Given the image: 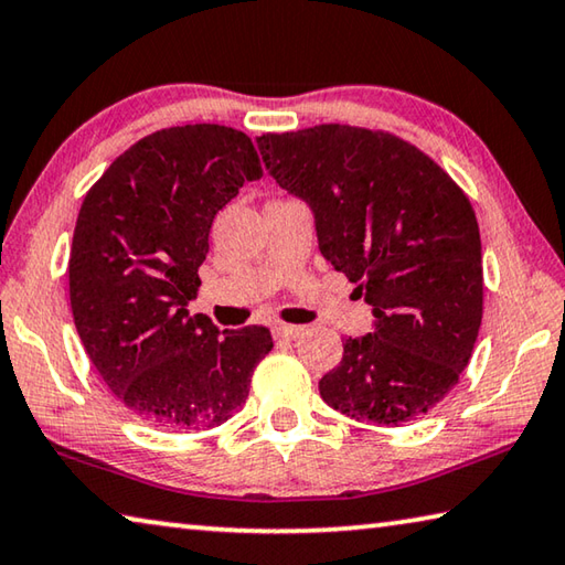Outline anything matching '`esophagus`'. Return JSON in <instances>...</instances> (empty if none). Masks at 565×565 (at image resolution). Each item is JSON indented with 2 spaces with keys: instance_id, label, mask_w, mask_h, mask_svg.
Returning <instances> with one entry per match:
<instances>
[{
  "instance_id": "obj_1",
  "label": "esophagus",
  "mask_w": 565,
  "mask_h": 565,
  "mask_svg": "<svg viewBox=\"0 0 565 565\" xmlns=\"http://www.w3.org/2000/svg\"><path fill=\"white\" fill-rule=\"evenodd\" d=\"M303 327H291V323H276L274 327V337L276 339H286V341H294V339H299V337H303Z\"/></svg>"
}]
</instances>
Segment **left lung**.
<instances>
[{
	"label": "left lung",
	"mask_w": 565,
	"mask_h": 565,
	"mask_svg": "<svg viewBox=\"0 0 565 565\" xmlns=\"http://www.w3.org/2000/svg\"><path fill=\"white\" fill-rule=\"evenodd\" d=\"M276 184L311 209L319 252L374 313L319 381L356 420L401 426L441 404L483 317L481 234L454 179L394 134L347 124L256 137Z\"/></svg>",
	"instance_id": "obj_1"
}]
</instances>
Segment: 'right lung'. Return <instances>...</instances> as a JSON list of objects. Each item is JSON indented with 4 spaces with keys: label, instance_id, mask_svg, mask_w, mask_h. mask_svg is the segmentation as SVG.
<instances>
[{
    "label": "right lung",
    "instance_id": "1",
    "mask_svg": "<svg viewBox=\"0 0 565 565\" xmlns=\"http://www.w3.org/2000/svg\"><path fill=\"white\" fill-rule=\"evenodd\" d=\"M262 174L244 131L186 124L139 139L84 196L70 256L76 333L111 394L151 426L224 424L274 347L269 329L218 331L186 309L214 216Z\"/></svg>",
    "mask_w": 565,
    "mask_h": 565
}]
</instances>
